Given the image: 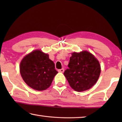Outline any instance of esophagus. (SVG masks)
<instances>
[{"label": "esophagus", "instance_id": "1", "mask_svg": "<svg viewBox=\"0 0 122 122\" xmlns=\"http://www.w3.org/2000/svg\"><path fill=\"white\" fill-rule=\"evenodd\" d=\"M58 71L59 72V73H63L64 69L63 68H62V69H59V70H58Z\"/></svg>", "mask_w": 122, "mask_h": 122}]
</instances>
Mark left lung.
I'll return each mask as SVG.
<instances>
[{"mask_svg":"<svg viewBox=\"0 0 122 122\" xmlns=\"http://www.w3.org/2000/svg\"><path fill=\"white\" fill-rule=\"evenodd\" d=\"M69 68L64 72L70 86L76 92L89 89L100 77L101 68L100 62L87 51L71 53Z\"/></svg>","mask_w":122,"mask_h":122,"instance_id":"left-lung-1","label":"left lung"}]
</instances>
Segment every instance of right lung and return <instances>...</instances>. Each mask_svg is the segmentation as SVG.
I'll return each mask as SVG.
<instances>
[{"label":"right lung","instance_id":"1","mask_svg":"<svg viewBox=\"0 0 122 122\" xmlns=\"http://www.w3.org/2000/svg\"><path fill=\"white\" fill-rule=\"evenodd\" d=\"M20 73L25 82L34 90H46L58 73L49 55L36 49L26 55L19 66Z\"/></svg>","mask_w":122,"mask_h":122}]
</instances>
